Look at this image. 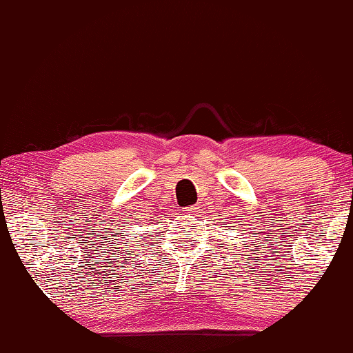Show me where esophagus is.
Wrapping results in <instances>:
<instances>
[{"label":"esophagus","mask_w":353,"mask_h":353,"mask_svg":"<svg viewBox=\"0 0 353 353\" xmlns=\"http://www.w3.org/2000/svg\"><path fill=\"white\" fill-rule=\"evenodd\" d=\"M194 210H196V208H193V206H186V208H183V213L185 214H192Z\"/></svg>","instance_id":"esophagus-1"}]
</instances>
